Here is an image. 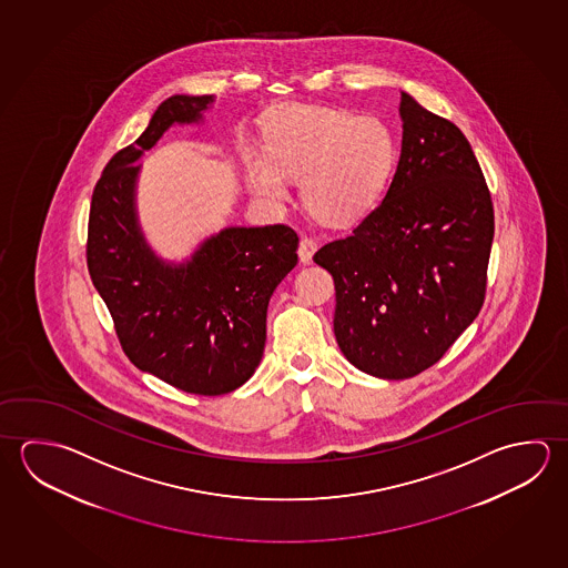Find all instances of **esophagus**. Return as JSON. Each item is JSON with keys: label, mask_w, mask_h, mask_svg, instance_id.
<instances>
[{"label": "esophagus", "mask_w": 568, "mask_h": 568, "mask_svg": "<svg viewBox=\"0 0 568 568\" xmlns=\"http://www.w3.org/2000/svg\"><path fill=\"white\" fill-rule=\"evenodd\" d=\"M318 250L317 241L311 240V237H303L301 243H298V260L303 265H308V263H313V255H315V251Z\"/></svg>", "instance_id": "obj_1"}]
</instances>
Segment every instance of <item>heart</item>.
Segmentation results:
<instances>
[{
  "instance_id": "obj_1",
  "label": "heart",
  "mask_w": 568,
  "mask_h": 568,
  "mask_svg": "<svg viewBox=\"0 0 568 568\" xmlns=\"http://www.w3.org/2000/svg\"><path fill=\"white\" fill-rule=\"evenodd\" d=\"M395 165V141L383 121L327 105H297L267 128V153L251 158V187L283 203L288 181L315 220L348 225L377 205Z\"/></svg>"
}]
</instances>
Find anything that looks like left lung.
Listing matches in <instances>:
<instances>
[{"mask_svg": "<svg viewBox=\"0 0 568 568\" xmlns=\"http://www.w3.org/2000/svg\"><path fill=\"white\" fill-rule=\"evenodd\" d=\"M403 143L377 210L313 261L335 281L333 328L351 365L378 378L435 365L485 301L495 213L470 143L400 91Z\"/></svg>", "mask_w": 568, "mask_h": 568, "instance_id": "1", "label": "left lung"}]
</instances>
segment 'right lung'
I'll return each instance as SVG.
<instances>
[{
	"label": "right lung",
	"instance_id": "right-lung-1",
	"mask_svg": "<svg viewBox=\"0 0 568 568\" xmlns=\"http://www.w3.org/2000/svg\"><path fill=\"white\" fill-rule=\"evenodd\" d=\"M213 95H173L133 145L118 151L93 190L88 270L135 367L193 395L240 388L263 357L267 305L297 265L287 225L225 227L183 263L163 261L141 231L135 190L143 151L171 125L203 120Z\"/></svg>",
	"mask_w": 568,
	"mask_h": 568
}]
</instances>
